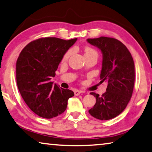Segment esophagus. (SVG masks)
<instances>
[{
    "label": "esophagus",
    "instance_id": "esophagus-1",
    "mask_svg": "<svg viewBox=\"0 0 152 152\" xmlns=\"http://www.w3.org/2000/svg\"><path fill=\"white\" fill-rule=\"evenodd\" d=\"M81 92H82L81 91H79V90H75V91H74V94H75L76 96H78V95L80 94Z\"/></svg>",
    "mask_w": 152,
    "mask_h": 152
}]
</instances>
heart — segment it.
Masks as SVG:
<instances>
[{"label": "heart", "mask_w": 152, "mask_h": 152, "mask_svg": "<svg viewBox=\"0 0 152 152\" xmlns=\"http://www.w3.org/2000/svg\"><path fill=\"white\" fill-rule=\"evenodd\" d=\"M72 52V50H70L67 51L64 56V60H67L69 56L71 55ZM84 53H85V57H89V56H98L96 51L92 48L89 47V46H86V47L84 48Z\"/></svg>", "instance_id": "heart-1"}]
</instances>
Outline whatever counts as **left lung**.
<instances>
[{"label":"left lung","mask_w":152,"mask_h":152,"mask_svg":"<svg viewBox=\"0 0 152 152\" xmlns=\"http://www.w3.org/2000/svg\"><path fill=\"white\" fill-rule=\"evenodd\" d=\"M102 53L101 82H107L106 92L96 97V103L88 113L100 120H109L120 115L132 96L135 82V65L127 47L115 38L101 37L87 39Z\"/></svg>","instance_id":"obj_1"}]
</instances>
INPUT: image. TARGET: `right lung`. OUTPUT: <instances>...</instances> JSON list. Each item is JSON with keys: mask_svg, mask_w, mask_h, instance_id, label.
<instances>
[{"mask_svg": "<svg viewBox=\"0 0 152 152\" xmlns=\"http://www.w3.org/2000/svg\"><path fill=\"white\" fill-rule=\"evenodd\" d=\"M77 38L64 40L44 37L30 42L23 49L16 64L18 88L25 103L36 115L45 119L65 111L74 92L51 82L59 64Z\"/></svg>", "mask_w": 152, "mask_h": 152, "instance_id": "obj_1", "label": "right lung"}]
</instances>
